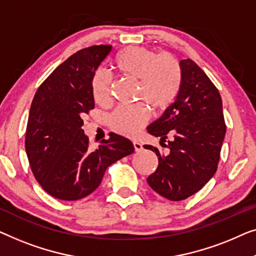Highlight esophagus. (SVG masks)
I'll return each instance as SVG.
<instances>
[{"instance_id": "esophagus-1", "label": "esophagus", "mask_w": 256, "mask_h": 256, "mask_svg": "<svg viewBox=\"0 0 256 256\" xmlns=\"http://www.w3.org/2000/svg\"><path fill=\"white\" fill-rule=\"evenodd\" d=\"M133 147H134V150L136 152H139V150H142V144H140L139 142H133Z\"/></svg>"}]
</instances>
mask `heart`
Wrapping results in <instances>:
<instances>
[{
	"instance_id": "heart-1",
	"label": "heart",
	"mask_w": 256,
	"mask_h": 256,
	"mask_svg": "<svg viewBox=\"0 0 256 256\" xmlns=\"http://www.w3.org/2000/svg\"><path fill=\"white\" fill-rule=\"evenodd\" d=\"M114 66L122 75L139 82L138 98L153 110L167 109L178 97L182 84L181 64L170 54H159L142 46H130L118 53ZM94 98L98 104L111 100L112 76L106 70H97L92 82ZM150 120L142 104L120 106L110 114L109 126L120 134L134 136Z\"/></svg>"
}]
</instances>
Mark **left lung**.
Masks as SVG:
<instances>
[{
	"label": "left lung",
	"instance_id": "8db88e82",
	"mask_svg": "<svg viewBox=\"0 0 256 256\" xmlns=\"http://www.w3.org/2000/svg\"><path fill=\"white\" fill-rule=\"evenodd\" d=\"M182 84L175 102L147 132L160 136L164 144L169 136V153L161 156L159 164L147 178L154 192L169 200H182L203 188L217 170L226 125L220 94L208 75L192 59L181 60Z\"/></svg>",
	"mask_w": 256,
	"mask_h": 256
}]
</instances>
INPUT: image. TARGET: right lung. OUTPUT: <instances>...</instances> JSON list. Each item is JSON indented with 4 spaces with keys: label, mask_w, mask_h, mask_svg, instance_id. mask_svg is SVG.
Returning <instances> with one entry per match:
<instances>
[{
    "label": "right lung",
    "mask_w": 256,
    "mask_h": 256,
    "mask_svg": "<svg viewBox=\"0 0 256 256\" xmlns=\"http://www.w3.org/2000/svg\"><path fill=\"white\" fill-rule=\"evenodd\" d=\"M111 45L82 48L59 64L32 100L25 133L31 170L42 188L62 200L90 195L110 164L134 152L133 144L116 133L89 150L82 117L94 109L92 82Z\"/></svg>",
    "instance_id": "1"
}]
</instances>
